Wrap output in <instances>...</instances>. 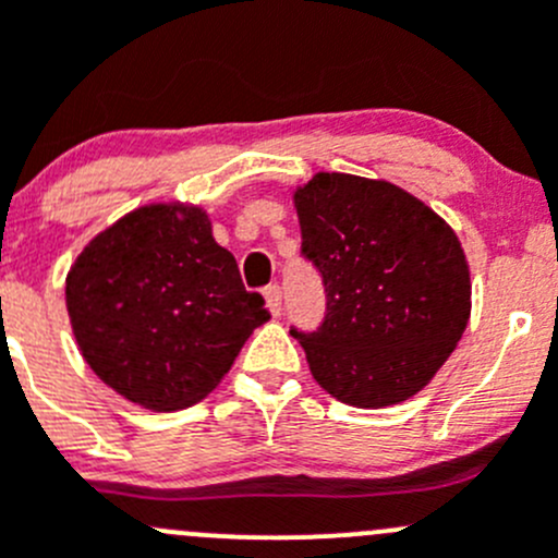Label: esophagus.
Returning a JSON list of instances; mask_svg holds the SVG:
<instances>
[{
  "mask_svg": "<svg viewBox=\"0 0 558 558\" xmlns=\"http://www.w3.org/2000/svg\"><path fill=\"white\" fill-rule=\"evenodd\" d=\"M264 300H267L269 311H272V315H280V311H283V291H280V286H267L264 289Z\"/></svg>",
  "mask_w": 558,
  "mask_h": 558,
  "instance_id": "34e87169",
  "label": "esophagus"
}]
</instances>
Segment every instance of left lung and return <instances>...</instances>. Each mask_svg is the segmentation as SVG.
<instances>
[{
  "mask_svg": "<svg viewBox=\"0 0 558 558\" xmlns=\"http://www.w3.org/2000/svg\"><path fill=\"white\" fill-rule=\"evenodd\" d=\"M302 256L320 272L326 313L305 348L320 388L356 408L418 393L470 320V267L453 229L386 180L318 172L294 194Z\"/></svg>",
  "mask_w": 558,
  "mask_h": 558,
  "instance_id": "1",
  "label": "left lung"
}]
</instances>
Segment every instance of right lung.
<instances>
[{"label":"right lung","mask_w":558,"mask_h":558,"mask_svg":"<svg viewBox=\"0 0 558 558\" xmlns=\"http://www.w3.org/2000/svg\"><path fill=\"white\" fill-rule=\"evenodd\" d=\"M88 367L148 410L199 402L269 318L202 207L145 205L92 240L66 275Z\"/></svg>","instance_id":"right-lung-1"}]
</instances>
